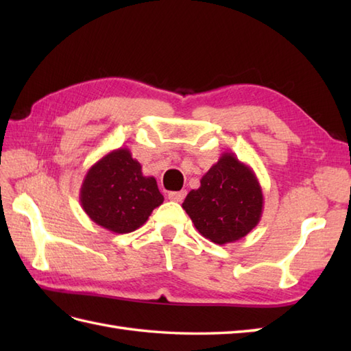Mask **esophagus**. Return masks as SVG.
I'll return each instance as SVG.
<instances>
[{
  "label": "esophagus",
  "mask_w": 351,
  "mask_h": 351,
  "mask_svg": "<svg viewBox=\"0 0 351 351\" xmlns=\"http://www.w3.org/2000/svg\"><path fill=\"white\" fill-rule=\"evenodd\" d=\"M185 195H187V191L181 190V191H170L167 196H169L170 200H173V202H182Z\"/></svg>",
  "instance_id": "1"
}]
</instances>
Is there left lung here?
Instances as JSON below:
<instances>
[{"mask_svg": "<svg viewBox=\"0 0 351 351\" xmlns=\"http://www.w3.org/2000/svg\"><path fill=\"white\" fill-rule=\"evenodd\" d=\"M182 208L200 235L215 244L241 240L261 220L264 195L261 184L245 162L234 154H221L191 190Z\"/></svg>", "mask_w": 351, "mask_h": 351, "instance_id": "obj_1", "label": "left lung"}]
</instances>
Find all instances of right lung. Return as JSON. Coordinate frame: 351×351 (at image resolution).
Listing matches in <instances>:
<instances>
[{"mask_svg": "<svg viewBox=\"0 0 351 351\" xmlns=\"http://www.w3.org/2000/svg\"><path fill=\"white\" fill-rule=\"evenodd\" d=\"M164 196L154 176H145L128 147L104 155L87 170L80 202L92 221L114 234L143 226Z\"/></svg>", "mask_w": 351, "mask_h": 351, "instance_id": "1", "label": "right lung"}]
</instances>
